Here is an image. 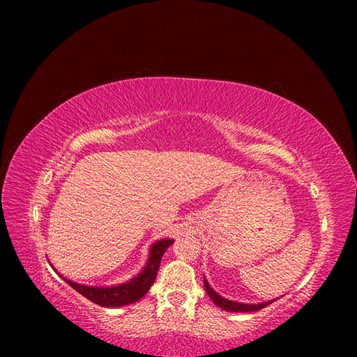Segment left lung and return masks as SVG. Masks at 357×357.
Here are the masks:
<instances>
[{"instance_id": "1", "label": "left lung", "mask_w": 357, "mask_h": 357, "mask_svg": "<svg viewBox=\"0 0 357 357\" xmlns=\"http://www.w3.org/2000/svg\"><path fill=\"white\" fill-rule=\"evenodd\" d=\"M204 287H205V291H207L210 299L214 302L215 305L220 307L222 310L225 311H231V312H255V311H259L262 310L265 307H268L271 302H274L275 299H271V301H265V302H259V304H244V302H236V301H231L228 298H223L220 296L218 291H215L207 282V278L204 277ZM278 299V298H277Z\"/></svg>"}]
</instances>
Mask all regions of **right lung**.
Segmentation results:
<instances>
[{"label":"right lung","mask_w":357,"mask_h":357,"mask_svg":"<svg viewBox=\"0 0 357 357\" xmlns=\"http://www.w3.org/2000/svg\"><path fill=\"white\" fill-rule=\"evenodd\" d=\"M172 243H174V240H171V238H162V240L155 241L152 245H150L149 259H147L146 265L142 268V271H139L135 277H132L131 280H128V282L119 283L114 286L82 284L77 282H73V280L59 274L55 266H52V268L55 269V273L63 280V282L68 283L75 291H79V294L83 295L84 298L92 301L93 304L107 307V308L123 307V305H129V304H132V302H137L142 299L147 294L149 289L152 287V284L155 283L159 265H160V259Z\"/></svg>","instance_id":"add662e5"}]
</instances>
